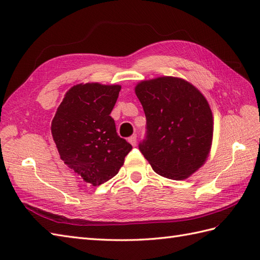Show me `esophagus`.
Instances as JSON below:
<instances>
[{
    "instance_id": "34e87169",
    "label": "esophagus",
    "mask_w": 260,
    "mask_h": 260,
    "mask_svg": "<svg viewBox=\"0 0 260 260\" xmlns=\"http://www.w3.org/2000/svg\"><path fill=\"white\" fill-rule=\"evenodd\" d=\"M128 142L132 144V146H136V136L133 135L128 137Z\"/></svg>"
}]
</instances>
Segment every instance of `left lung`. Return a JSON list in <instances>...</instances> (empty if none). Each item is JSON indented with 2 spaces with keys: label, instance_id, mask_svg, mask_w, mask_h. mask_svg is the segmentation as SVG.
Segmentation results:
<instances>
[{
  "label": "left lung",
  "instance_id": "obj_1",
  "mask_svg": "<svg viewBox=\"0 0 260 260\" xmlns=\"http://www.w3.org/2000/svg\"><path fill=\"white\" fill-rule=\"evenodd\" d=\"M135 93L146 116V136L138 145L154 172L182 180L209 155L214 122L208 102L185 80L162 76L143 81Z\"/></svg>",
  "mask_w": 260,
  "mask_h": 260
}]
</instances>
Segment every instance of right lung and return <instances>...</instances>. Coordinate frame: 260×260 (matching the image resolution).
Here are the masks:
<instances>
[{
	"mask_svg": "<svg viewBox=\"0 0 260 260\" xmlns=\"http://www.w3.org/2000/svg\"><path fill=\"white\" fill-rule=\"evenodd\" d=\"M119 90V85L77 84L65 94L52 120L61 159L93 186L115 176L132 150L111 116Z\"/></svg>",
	"mask_w": 260,
	"mask_h": 260,
	"instance_id": "add662e5",
	"label": "right lung"
}]
</instances>
